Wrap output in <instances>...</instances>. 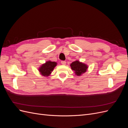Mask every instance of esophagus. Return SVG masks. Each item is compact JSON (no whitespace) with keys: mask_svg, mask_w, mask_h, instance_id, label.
I'll return each instance as SVG.
<instances>
[{"mask_svg":"<svg viewBox=\"0 0 128 128\" xmlns=\"http://www.w3.org/2000/svg\"><path fill=\"white\" fill-rule=\"evenodd\" d=\"M61 63L62 65H66V62L64 61H61Z\"/></svg>","mask_w":128,"mask_h":128,"instance_id":"1","label":"esophagus"}]
</instances>
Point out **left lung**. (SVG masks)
<instances>
[{
  "label": "left lung",
  "mask_w": 128,
  "mask_h": 128,
  "mask_svg": "<svg viewBox=\"0 0 128 128\" xmlns=\"http://www.w3.org/2000/svg\"><path fill=\"white\" fill-rule=\"evenodd\" d=\"M71 69L74 71L75 75L77 76H81L83 74L86 72L88 68V66L78 60L72 62L70 64Z\"/></svg>",
  "instance_id": "8db88e82"
}]
</instances>
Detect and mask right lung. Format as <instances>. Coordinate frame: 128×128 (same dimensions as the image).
Listing matches in <instances>:
<instances>
[{"label":"right lung","mask_w":128,"mask_h":128,"mask_svg":"<svg viewBox=\"0 0 128 128\" xmlns=\"http://www.w3.org/2000/svg\"><path fill=\"white\" fill-rule=\"evenodd\" d=\"M57 63L54 61L48 60L42 64L38 68L40 74L45 77H48L51 74L53 69L56 66Z\"/></svg>","instance_id":"add662e5"}]
</instances>
